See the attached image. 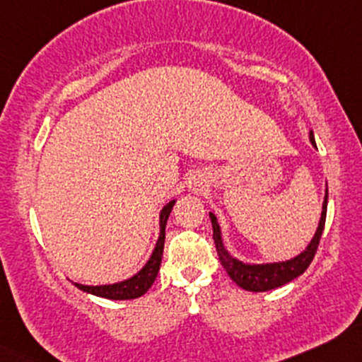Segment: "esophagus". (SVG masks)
<instances>
[{"label": "esophagus", "mask_w": 362, "mask_h": 362, "mask_svg": "<svg viewBox=\"0 0 362 362\" xmlns=\"http://www.w3.org/2000/svg\"><path fill=\"white\" fill-rule=\"evenodd\" d=\"M189 189L192 190L194 194H201L204 192V189L208 187V184H206V178L202 177V175H196V177H192L189 180Z\"/></svg>", "instance_id": "obj_1"}]
</instances>
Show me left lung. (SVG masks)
Instances as JSON below:
<instances>
[{"instance_id": "1", "label": "left lung", "mask_w": 362, "mask_h": 362, "mask_svg": "<svg viewBox=\"0 0 362 362\" xmlns=\"http://www.w3.org/2000/svg\"><path fill=\"white\" fill-rule=\"evenodd\" d=\"M309 141L316 148L315 134L313 130L309 132ZM327 206H328V189L325 190V201L323 208H321V218L317 228L315 232L311 242L308 244V247L303 252L297 254L296 257H291L287 261H275V263H247V261L237 259L235 256L228 252V249L225 247L223 237H221V226L218 223L214 213H209L213 225V240L216 245L218 257H220V263L225 268V272L228 273V276L239 285L240 288L247 292H266L273 291V288L281 287V285L288 284L293 278L300 276L308 269V266L311 264L313 257H315L317 244H320L321 233L325 228V220H327Z\"/></svg>"}]
</instances>
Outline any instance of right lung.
<instances>
[{
    "label": "right lung",
    "mask_w": 362,
    "mask_h": 362,
    "mask_svg": "<svg viewBox=\"0 0 362 362\" xmlns=\"http://www.w3.org/2000/svg\"><path fill=\"white\" fill-rule=\"evenodd\" d=\"M175 202L177 199H172L168 204L163 206L160 211V237H158L156 245H154V251L151 254L148 263L142 266V269H139L134 276L127 278L123 281H117V284H108V285H82L75 284V287L81 288L82 292L93 293V296L103 297V299H111V300H130L137 299V297L144 296L149 291L151 285L156 280L158 272H160L161 266V257H163V247H165V228L166 221H168L170 213H172Z\"/></svg>",
    "instance_id": "1"
}]
</instances>
